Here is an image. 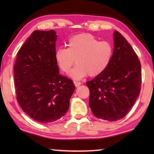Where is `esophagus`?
I'll list each match as a JSON object with an SVG mask.
<instances>
[{"mask_svg": "<svg viewBox=\"0 0 154 154\" xmlns=\"http://www.w3.org/2000/svg\"><path fill=\"white\" fill-rule=\"evenodd\" d=\"M73 83H74V85H75V87H79V85H81V82L75 81H73Z\"/></svg>", "mask_w": 154, "mask_h": 154, "instance_id": "esophagus-1", "label": "esophagus"}]
</instances>
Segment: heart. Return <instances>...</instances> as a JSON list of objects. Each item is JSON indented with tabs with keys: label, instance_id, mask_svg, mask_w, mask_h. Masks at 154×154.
<instances>
[{
	"label": "heart",
	"instance_id": "b5f03b06",
	"mask_svg": "<svg viewBox=\"0 0 154 154\" xmlns=\"http://www.w3.org/2000/svg\"><path fill=\"white\" fill-rule=\"evenodd\" d=\"M113 53V46L109 42L100 41L90 33H81L69 39L68 48H59L55 58L66 73L76 62L77 65L69 75L73 79L80 80L88 74L94 77L102 73L110 64Z\"/></svg>",
	"mask_w": 154,
	"mask_h": 154
}]
</instances>
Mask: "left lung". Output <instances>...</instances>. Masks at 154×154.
Returning <instances> with one entry per match:
<instances>
[{
	"label": "left lung",
	"instance_id": "left-lung-1",
	"mask_svg": "<svg viewBox=\"0 0 154 154\" xmlns=\"http://www.w3.org/2000/svg\"><path fill=\"white\" fill-rule=\"evenodd\" d=\"M114 49L110 64L102 73L86 85L90 90L89 106L94 116L116 121L129 113L140 93V61L127 40L113 33Z\"/></svg>",
	"mask_w": 154,
	"mask_h": 154
}]
</instances>
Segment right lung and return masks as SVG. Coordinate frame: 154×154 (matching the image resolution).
Wrapping results in <instances>:
<instances>
[{"mask_svg":"<svg viewBox=\"0 0 154 154\" xmlns=\"http://www.w3.org/2000/svg\"><path fill=\"white\" fill-rule=\"evenodd\" d=\"M56 32L34 31L17 54L14 82L17 100L24 112L42 123L60 119L69 110L75 85L59 73Z\"/></svg>","mask_w":154,"mask_h":154,"instance_id":"add662e5","label":"right lung"}]
</instances>
